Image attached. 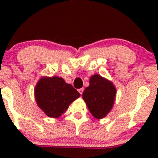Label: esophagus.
<instances>
[{
  "instance_id": "esophagus-1",
  "label": "esophagus",
  "mask_w": 158,
  "mask_h": 158,
  "mask_svg": "<svg viewBox=\"0 0 158 158\" xmlns=\"http://www.w3.org/2000/svg\"><path fill=\"white\" fill-rule=\"evenodd\" d=\"M78 91H79V94H80L81 95V94H83V91H84V88H80V89L78 90Z\"/></svg>"
}]
</instances>
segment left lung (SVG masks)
Returning <instances> with one entry per match:
<instances>
[{"label":"left lung","instance_id":"left-lung-1","mask_svg":"<svg viewBox=\"0 0 158 158\" xmlns=\"http://www.w3.org/2000/svg\"><path fill=\"white\" fill-rule=\"evenodd\" d=\"M89 82V86L83 92L82 98L93 117L102 119L113 108L117 89L111 81L99 74L92 76Z\"/></svg>","mask_w":158,"mask_h":158}]
</instances>
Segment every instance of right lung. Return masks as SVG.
Returning <instances> with one entry per match:
<instances>
[{
  "mask_svg": "<svg viewBox=\"0 0 158 158\" xmlns=\"http://www.w3.org/2000/svg\"><path fill=\"white\" fill-rule=\"evenodd\" d=\"M38 106L51 118H59L80 94L61 77H43L34 90Z\"/></svg>",
  "mask_w": 158,
  "mask_h": 158,
  "instance_id": "add662e5",
  "label": "right lung"
}]
</instances>
